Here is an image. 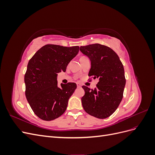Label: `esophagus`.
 I'll return each instance as SVG.
<instances>
[{
    "label": "esophagus",
    "mask_w": 155,
    "mask_h": 155,
    "mask_svg": "<svg viewBox=\"0 0 155 155\" xmlns=\"http://www.w3.org/2000/svg\"><path fill=\"white\" fill-rule=\"evenodd\" d=\"M77 87H81V85L80 83H77Z\"/></svg>",
    "instance_id": "34e87169"
}]
</instances>
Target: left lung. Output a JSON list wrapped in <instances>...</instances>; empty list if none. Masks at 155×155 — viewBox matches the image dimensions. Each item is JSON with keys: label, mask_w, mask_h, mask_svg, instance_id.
<instances>
[{"label": "left lung", "mask_w": 155, "mask_h": 155, "mask_svg": "<svg viewBox=\"0 0 155 155\" xmlns=\"http://www.w3.org/2000/svg\"><path fill=\"white\" fill-rule=\"evenodd\" d=\"M80 51L90 59L88 76L98 78L94 89L83 86L81 98L84 110L88 114L104 119L114 113L123 98L125 78L123 64L115 51L100 44L80 46Z\"/></svg>", "instance_id": "obj_1"}]
</instances>
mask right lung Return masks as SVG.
Instances as JSON below:
<instances>
[{
	"mask_svg": "<svg viewBox=\"0 0 155 155\" xmlns=\"http://www.w3.org/2000/svg\"><path fill=\"white\" fill-rule=\"evenodd\" d=\"M79 49L78 46L46 45L29 61L25 75V94L32 110L41 120H55L66 110L77 85L74 83H61L58 87L57 76L66 71Z\"/></svg>",
	"mask_w": 155,
	"mask_h": 155,
	"instance_id": "right-lung-1",
	"label": "right lung"
}]
</instances>
